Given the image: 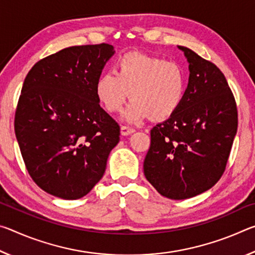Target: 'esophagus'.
<instances>
[{"mask_svg": "<svg viewBox=\"0 0 255 255\" xmlns=\"http://www.w3.org/2000/svg\"><path fill=\"white\" fill-rule=\"evenodd\" d=\"M120 132H122L123 136H128L130 135V133L135 132V129L128 126H122V128H120Z\"/></svg>", "mask_w": 255, "mask_h": 255, "instance_id": "1", "label": "esophagus"}]
</instances>
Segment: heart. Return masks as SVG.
<instances>
[{
    "label": "heart",
    "mask_w": 255,
    "mask_h": 255,
    "mask_svg": "<svg viewBox=\"0 0 255 255\" xmlns=\"http://www.w3.org/2000/svg\"><path fill=\"white\" fill-rule=\"evenodd\" d=\"M187 73L175 60L139 53L123 55L115 72L102 73L96 82V96L108 112H117L130 97L125 118L139 122L149 117L162 122L173 116L184 100Z\"/></svg>",
    "instance_id": "obj_1"
}]
</instances>
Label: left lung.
<instances>
[{
  "instance_id": "1",
  "label": "left lung",
  "mask_w": 255,
  "mask_h": 255,
  "mask_svg": "<svg viewBox=\"0 0 255 255\" xmlns=\"http://www.w3.org/2000/svg\"><path fill=\"white\" fill-rule=\"evenodd\" d=\"M189 62L182 105L150 130L144 174L162 196L182 200L207 191L226 169L237 131L235 98L223 72L179 46Z\"/></svg>"
}]
</instances>
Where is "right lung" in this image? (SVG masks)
<instances>
[{
    "instance_id": "right-lung-1",
    "label": "right lung",
    "mask_w": 255,
    "mask_h": 255,
    "mask_svg": "<svg viewBox=\"0 0 255 255\" xmlns=\"http://www.w3.org/2000/svg\"><path fill=\"white\" fill-rule=\"evenodd\" d=\"M114 54L105 42L68 47L40 59L25 76L14 131L30 176L49 195H88L119 143V125L96 96V82Z\"/></svg>"
}]
</instances>
